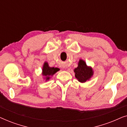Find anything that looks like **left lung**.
<instances>
[{"label":"left lung","instance_id":"8db88e82","mask_svg":"<svg viewBox=\"0 0 127 127\" xmlns=\"http://www.w3.org/2000/svg\"><path fill=\"white\" fill-rule=\"evenodd\" d=\"M75 77L81 83L90 80L94 75V70L92 67L87 66L84 60H80L78 62V66L74 69Z\"/></svg>","mask_w":127,"mask_h":127}]
</instances>
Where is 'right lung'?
I'll list each match as a JSON object with an SVG mask.
<instances>
[{"instance_id":"obj_1","label":"right lung","mask_w":127,"mask_h":127,"mask_svg":"<svg viewBox=\"0 0 127 127\" xmlns=\"http://www.w3.org/2000/svg\"><path fill=\"white\" fill-rule=\"evenodd\" d=\"M59 70H60V69L58 67H50L48 65L47 62H44L43 64L42 72H41V74L43 76V79L45 80L46 81H48L52 76Z\"/></svg>"}]
</instances>
